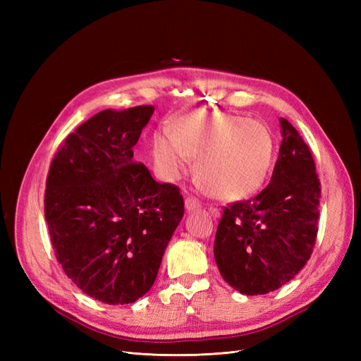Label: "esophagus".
<instances>
[{"label":"esophagus","mask_w":361,"mask_h":361,"mask_svg":"<svg viewBox=\"0 0 361 361\" xmlns=\"http://www.w3.org/2000/svg\"><path fill=\"white\" fill-rule=\"evenodd\" d=\"M200 207V203L195 200V199H192V197H187L185 199V211L187 212H192V211H195V209H199ZM212 212V215H218V211L216 209H212L211 211Z\"/></svg>","instance_id":"34e87169"}]
</instances>
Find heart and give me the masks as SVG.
<instances>
[{
  "mask_svg": "<svg viewBox=\"0 0 361 361\" xmlns=\"http://www.w3.org/2000/svg\"><path fill=\"white\" fill-rule=\"evenodd\" d=\"M274 143L269 130L255 120L221 111L197 110L182 116L173 133L158 129L152 158L159 176L176 180L197 159L202 187L220 200H241L264 183Z\"/></svg>",
  "mask_w": 361,
  "mask_h": 361,
  "instance_id": "heart-1",
  "label": "heart"
}]
</instances>
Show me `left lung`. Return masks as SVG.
Wrapping results in <instances>:
<instances>
[{
  "instance_id": "obj_1",
  "label": "left lung",
  "mask_w": 361,
  "mask_h": 361,
  "mask_svg": "<svg viewBox=\"0 0 361 361\" xmlns=\"http://www.w3.org/2000/svg\"><path fill=\"white\" fill-rule=\"evenodd\" d=\"M271 180L255 199L226 207L214 257L226 283L244 295L286 285L307 264L318 235L321 188L310 149L286 118Z\"/></svg>"
}]
</instances>
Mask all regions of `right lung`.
Instances as JSON below:
<instances>
[{
  "mask_svg": "<svg viewBox=\"0 0 361 361\" xmlns=\"http://www.w3.org/2000/svg\"><path fill=\"white\" fill-rule=\"evenodd\" d=\"M155 108L104 110L76 128L54 157L45 218L56 257L89 297L129 304L152 288L183 197L134 162V146Z\"/></svg>",
  "mask_w": 361,
  "mask_h": 361,
  "instance_id": "add662e5",
  "label": "right lung"
}]
</instances>
